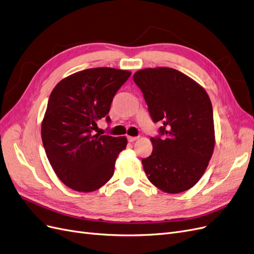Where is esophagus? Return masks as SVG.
I'll return each mask as SVG.
<instances>
[{"label": "esophagus", "mask_w": 254, "mask_h": 254, "mask_svg": "<svg viewBox=\"0 0 254 254\" xmlns=\"http://www.w3.org/2000/svg\"><path fill=\"white\" fill-rule=\"evenodd\" d=\"M138 137H133V136H127V140L128 142H134L135 140H137Z\"/></svg>", "instance_id": "34e87169"}]
</instances>
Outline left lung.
Returning a JSON list of instances; mask_svg holds the SVG:
<instances>
[{"label": "left lung", "instance_id": "obj_1", "mask_svg": "<svg viewBox=\"0 0 254 254\" xmlns=\"http://www.w3.org/2000/svg\"><path fill=\"white\" fill-rule=\"evenodd\" d=\"M152 120L162 126L141 160L149 181L163 192L182 193L197 183L214 150L213 110L207 92L185 73L145 68L133 76Z\"/></svg>", "mask_w": 254, "mask_h": 254}]
</instances>
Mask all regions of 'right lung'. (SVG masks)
<instances>
[{"instance_id":"obj_1","label":"right lung","mask_w":254,"mask_h":254,"mask_svg":"<svg viewBox=\"0 0 254 254\" xmlns=\"http://www.w3.org/2000/svg\"><path fill=\"white\" fill-rule=\"evenodd\" d=\"M128 70L88 68L61 80L47 103L41 127L43 146L60 181L78 192H93L114 174L126 137L94 135L96 122L108 115Z\"/></svg>"}]
</instances>
